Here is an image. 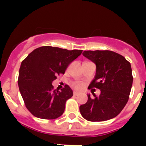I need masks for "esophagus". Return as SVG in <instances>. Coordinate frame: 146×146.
<instances>
[{
  "label": "esophagus",
  "mask_w": 146,
  "mask_h": 146,
  "mask_svg": "<svg viewBox=\"0 0 146 146\" xmlns=\"http://www.w3.org/2000/svg\"><path fill=\"white\" fill-rule=\"evenodd\" d=\"M79 95H80V94L78 93V92H73V95H74V96H78Z\"/></svg>",
  "instance_id": "obj_1"
}]
</instances>
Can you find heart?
I'll use <instances>...</instances> for the list:
<instances>
[{"instance_id": "b5f03b06", "label": "heart", "mask_w": 146, "mask_h": 146, "mask_svg": "<svg viewBox=\"0 0 146 146\" xmlns=\"http://www.w3.org/2000/svg\"><path fill=\"white\" fill-rule=\"evenodd\" d=\"M73 86L76 89H80L81 88H82V84H81V83H80V82H76V83H74V84H73Z\"/></svg>"}]
</instances>
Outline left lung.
<instances>
[{
	"label": "left lung",
	"mask_w": 146,
	"mask_h": 146,
	"mask_svg": "<svg viewBox=\"0 0 146 146\" xmlns=\"http://www.w3.org/2000/svg\"><path fill=\"white\" fill-rule=\"evenodd\" d=\"M83 55L96 65V73L88 88L100 89L95 98L80 106L82 116L88 121H106L119 114L128 101L133 76L131 63L112 51H84Z\"/></svg>",
	"instance_id": "left-lung-1"
}]
</instances>
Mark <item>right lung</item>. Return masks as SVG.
<instances>
[{"label":"right lung","mask_w":146,"mask_h":146,"mask_svg":"<svg viewBox=\"0 0 146 146\" xmlns=\"http://www.w3.org/2000/svg\"><path fill=\"white\" fill-rule=\"evenodd\" d=\"M81 53L82 50L43 46L22 62L18 84L26 107L33 116L54 119L62 115L73 91L68 85L61 91L54 90L51 84Z\"/></svg>","instance_id":"add662e5"}]
</instances>
